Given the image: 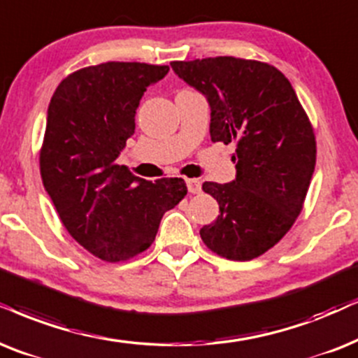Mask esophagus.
<instances>
[{
	"mask_svg": "<svg viewBox=\"0 0 358 358\" xmlns=\"http://www.w3.org/2000/svg\"><path fill=\"white\" fill-rule=\"evenodd\" d=\"M187 185H188V192H189V193L196 194V193L201 192V183L198 182L196 178H188V180H187Z\"/></svg>",
	"mask_w": 358,
	"mask_h": 358,
	"instance_id": "1",
	"label": "esophagus"
}]
</instances>
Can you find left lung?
<instances>
[{"mask_svg": "<svg viewBox=\"0 0 358 358\" xmlns=\"http://www.w3.org/2000/svg\"><path fill=\"white\" fill-rule=\"evenodd\" d=\"M206 97L213 142L236 143V178L203 183L220 205L203 243L231 261L264 255L294 224L315 166V137L292 85L274 66L231 56L175 61Z\"/></svg>", "mask_w": 358, "mask_h": 358, "instance_id": "1", "label": "left lung"}]
</instances>
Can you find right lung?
Returning <instances> with one entry per match:
<instances>
[{"instance_id":"1","label":"right lung","mask_w":358,"mask_h":358,"mask_svg":"<svg viewBox=\"0 0 358 358\" xmlns=\"http://www.w3.org/2000/svg\"><path fill=\"white\" fill-rule=\"evenodd\" d=\"M169 66L106 62L72 72L49 102L41 178L72 238L103 261H127L150 248L162 216L183 200L182 178L155 183L117 158L135 132V110Z\"/></svg>"}]
</instances>
